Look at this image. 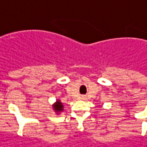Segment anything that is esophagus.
<instances>
[{
	"mask_svg": "<svg viewBox=\"0 0 147 147\" xmlns=\"http://www.w3.org/2000/svg\"><path fill=\"white\" fill-rule=\"evenodd\" d=\"M82 99H83V100H84V99H85V97H84V96H82Z\"/></svg>",
	"mask_w": 147,
	"mask_h": 147,
	"instance_id": "obj_1",
	"label": "esophagus"
}]
</instances>
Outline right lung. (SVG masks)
Here are the masks:
<instances>
[{
  "mask_svg": "<svg viewBox=\"0 0 147 147\" xmlns=\"http://www.w3.org/2000/svg\"><path fill=\"white\" fill-rule=\"evenodd\" d=\"M53 108L54 109V111L57 114H59L60 112L63 110V105L59 100H57V102H55L54 104L53 105Z\"/></svg>",
  "mask_w": 147,
  "mask_h": 147,
  "instance_id": "right-lung-1",
  "label": "right lung"
}]
</instances>
